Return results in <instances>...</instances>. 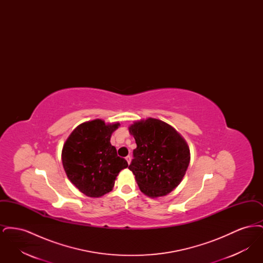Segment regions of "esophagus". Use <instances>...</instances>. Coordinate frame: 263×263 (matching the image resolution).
<instances>
[{"mask_svg": "<svg viewBox=\"0 0 263 263\" xmlns=\"http://www.w3.org/2000/svg\"><path fill=\"white\" fill-rule=\"evenodd\" d=\"M126 161H127V163H131V157H130V156H127V157H126Z\"/></svg>", "mask_w": 263, "mask_h": 263, "instance_id": "34e87169", "label": "esophagus"}]
</instances>
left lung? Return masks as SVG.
Masks as SVG:
<instances>
[{"label": "left lung", "mask_w": 263, "mask_h": 263, "mask_svg": "<svg viewBox=\"0 0 263 263\" xmlns=\"http://www.w3.org/2000/svg\"><path fill=\"white\" fill-rule=\"evenodd\" d=\"M129 132L137 148L128 168L140 190L153 198L172 192L181 182L190 162L185 140L174 127L155 118L134 122Z\"/></svg>", "instance_id": "1"}]
</instances>
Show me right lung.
I'll use <instances>...</instances> for the list:
<instances>
[{"label": "right lung", "instance_id": "add662e5", "mask_svg": "<svg viewBox=\"0 0 263 263\" xmlns=\"http://www.w3.org/2000/svg\"><path fill=\"white\" fill-rule=\"evenodd\" d=\"M119 123L96 119L76 127L66 140L62 163L70 181L88 197H100L112 190L116 176L128 166L110 144Z\"/></svg>", "mask_w": 263, "mask_h": 263}]
</instances>
